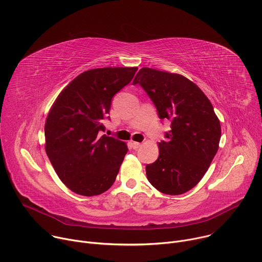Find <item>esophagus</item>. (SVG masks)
Returning <instances> with one entry per match:
<instances>
[{
    "instance_id": "esophagus-1",
    "label": "esophagus",
    "mask_w": 262,
    "mask_h": 262,
    "mask_svg": "<svg viewBox=\"0 0 262 262\" xmlns=\"http://www.w3.org/2000/svg\"><path fill=\"white\" fill-rule=\"evenodd\" d=\"M131 143H132V148H133L134 150H137V149H139V148L141 147V143H140V142H137V141H132Z\"/></svg>"
}]
</instances>
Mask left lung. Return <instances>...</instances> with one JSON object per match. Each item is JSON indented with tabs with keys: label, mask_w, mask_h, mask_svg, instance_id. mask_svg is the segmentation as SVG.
Wrapping results in <instances>:
<instances>
[{
	"label": "left lung",
	"mask_w": 262,
	"mask_h": 262,
	"mask_svg": "<svg viewBox=\"0 0 262 262\" xmlns=\"http://www.w3.org/2000/svg\"><path fill=\"white\" fill-rule=\"evenodd\" d=\"M135 84L152 100L159 119L170 122L158 159L146 166L148 180L163 193L182 194L200 182L214 158L220 121L204 93L181 75L142 68Z\"/></svg>",
	"instance_id": "left-lung-1"
}]
</instances>
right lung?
I'll list each match as a JSON object with an SVG mask.
<instances>
[{
  "instance_id": "obj_1",
  "label": "right lung",
  "mask_w": 262,
  "mask_h": 262,
  "mask_svg": "<svg viewBox=\"0 0 262 262\" xmlns=\"http://www.w3.org/2000/svg\"><path fill=\"white\" fill-rule=\"evenodd\" d=\"M137 68H103L76 77L56 99L45 126L46 152L60 180L74 192L101 194L114 183L126 143L101 135L115 94Z\"/></svg>"
}]
</instances>
